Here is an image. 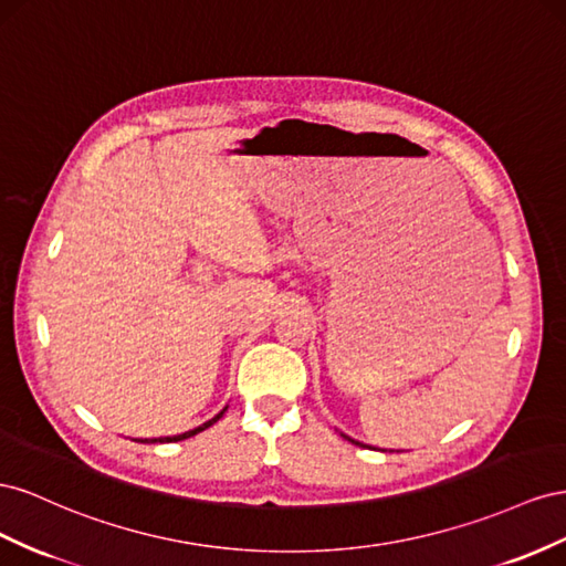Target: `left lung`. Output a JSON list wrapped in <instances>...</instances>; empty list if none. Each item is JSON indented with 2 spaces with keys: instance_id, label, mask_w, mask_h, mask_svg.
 I'll return each mask as SVG.
<instances>
[{
  "instance_id": "1",
  "label": "left lung",
  "mask_w": 566,
  "mask_h": 566,
  "mask_svg": "<svg viewBox=\"0 0 566 566\" xmlns=\"http://www.w3.org/2000/svg\"><path fill=\"white\" fill-rule=\"evenodd\" d=\"M342 436H344V439H348L350 443H355V446H363V448H367L365 443H360V441H355V439H350V436H346V433H342Z\"/></svg>"
}]
</instances>
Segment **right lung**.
Listing matches in <instances>:
<instances>
[{
	"label": "right lung",
	"instance_id": "obj_1",
	"mask_svg": "<svg viewBox=\"0 0 566 566\" xmlns=\"http://www.w3.org/2000/svg\"><path fill=\"white\" fill-rule=\"evenodd\" d=\"M224 410H228V406H224L213 419H208V422H203L201 427H197V429H189V431H185V433H177V436H160V439H133V441H139V443H170V441H185V439H189V436H197L199 431H203V429H208L211 424H216L218 419L224 415Z\"/></svg>",
	"mask_w": 566,
	"mask_h": 566
}]
</instances>
